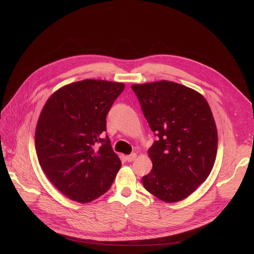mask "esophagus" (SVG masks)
I'll return each mask as SVG.
<instances>
[{"mask_svg":"<svg viewBox=\"0 0 254 254\" xmlns=\"http://www.w3.org/2000/svg\"><path fill=\"white\" fill-rule=\"evenodd\" d=\"M136 158V155L135 153H131V155H129L126 157V161H128V162H132V161Z\"/></svg>","mask_w":254,"mask_h":254,"instance_id":"34e87169","label":"esophagus"}]
</instances>
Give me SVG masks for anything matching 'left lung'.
<instances>
[{"instance_id": "obj_1", "label": "left lung", "mask_w": 254, "mask_h": 254, "mask_svg": "<svg viewBox=\"0 0 254 254\" xmlns=\"http://www.w3.org/2000/svg\"><path fill=\"white\" fill-rule=\"evenodd\" d=\"M145 119L157 136L148 150L152 170L143 186L165 202L190 196L210 175L217 129L209 104L195 90L173 81L132 84Z\"/></svg>"}]
</instances>
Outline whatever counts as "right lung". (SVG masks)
I'll list each match as a JSON object with an SVG mask.
<instances>
[{
	"instance_id": "obj_1",
	"label": "right lung",
	"mask_w": 254,
	"mask_h": 254,
	"mask_svg": "<svg viewBox=\"0 0 254 254\" xmlns=\"http://www.w3.org/2000/svg\"><path fill=\"white\" fill-rule=\"evenodd\" d=\"M125 84L86 79L56 91L36 127L37 157L44 174L72 200L90 202L110 189L121 160L112 149L106 117Z\"/></svg>"
}]
</instances>
